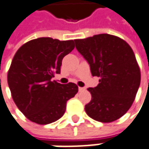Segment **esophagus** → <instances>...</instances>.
I'll list each match as a JSON object with an SVG mask.
<instances>
[{
	"label": "esophagus",
	"instance_id": "obj_1",
	"mask_svg": "<svg viewBox=\"0 0 149 149\" xmlns=\"http://www.w3.org/2000/svg\"><path fill=\"white\" fill-rule=\"evenodd\" d=\"M85 89V88H82V87H78V90L79 91H83V90H84Z\"/></svg>",
	"mask_w": 149,
	"mask_h": 149
}]
</instances>
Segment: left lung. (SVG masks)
I'll return each mask as SVG.
<instances>
[{
  "mask_svg": "<svg viewBox=\"0 0 149 149\" xmlns=\"http://www.w3.org/2000/svg\"><path fill=\"white\" fill-rule=\"evenodd\" d=\"M74 41L92 76L100 78L96 87L88 88L92 99L85 105L87 115L104 123L118 120L132 106L141 82L132 49L125 40L108 33Z\"/></svg>",
  "mask_w": 149,
  "mask_h": 149,
  "instance_id": "1",
  "label": "left lung"
}]
</instances>
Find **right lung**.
Instances as JSON below:
<instances>
[{"mask_svg":"<svg viewBox=\"0 0 149 149\" xmlns=\"http://www.w3.org/2000/svg\"><path fill=\"white\" fill-rule=\"evenodd\" d=\"M74 40L38 38L22 45L14 56L7 83L14 103L29 120L47 125L61 118L66 102L78 87L52 81L60 74L63 57L74 49Z\"/></svg>","mask_w":149,"mask_h":149,"instance_id":"1","label":"right lung"}]
</instances>
